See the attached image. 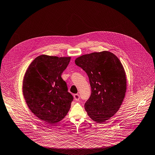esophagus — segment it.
Returning a JSON list of instances; mask_svg holds the SVG:
<instances>
[{
  "mask_svg": "<svg viewBox=\"0 0 155 155\" xmlns=\"http://www.w3.org/2000/svg\"><path fill=\"white\" fill-rule=\"evenodd\" d=\"M74 99L76 101H78L80 99V97H79V94H75L74 95Z\"/></svg>",
  "mask_w": 155,
  "mask_h": 155,
  "instance_id": "34e87169",
  "label": "esophagus"
}]
</instances>
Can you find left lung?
I'll use <instances>...</instances> for the list:
<instances>
[{
	"label": "left lung",
	"mask_w": 155,
	"mask_h": 155,
	"mask_svg": "<svg viewBox=\"0 0 155 155\" xmlns=\"http://www.w3.org/2000/svg\"><path fill=\"white\" fill-rule=\"evenodd\" d=\"M75 63L87 73L91 87L84 108L92 120L103 123L118 111L124 98L127 80L124 67L108 51L82 55L76 58Z\"/></svg>",
	"instance_id": "8db88e82"
}]
</instances>
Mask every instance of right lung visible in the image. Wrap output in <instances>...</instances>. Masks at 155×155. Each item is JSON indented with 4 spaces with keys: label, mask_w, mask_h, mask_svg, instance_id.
<instances>
[{
    "label": "right lung",
    "mask_w": 155,
    "mask_h": 155,
    "mask_svg": "<svg viewBox=\"0 0 155 155\" xmlns=\"http://www.w3.org/2000/svg\"><path fill=\"white\" fill-rule=\"evenodd\" d=\"M71 57H37L29 64L22 82V92L28 108L48 124L62 120L71 108L73 96L61 75Z\"/></svg>",
    "instance_id": "right-lung-1"
}]
</instances>
